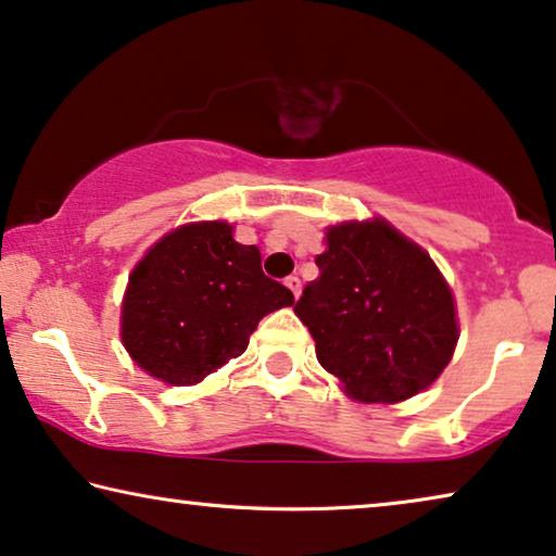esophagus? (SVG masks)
<instances>
[{
	"mask_svg": "<svg viewBox=\"0 0 556 556\" xmlns=\"http://www.w3.org/2000/svg\"><path fill=\"white\" fill-rule=\"evenodd\" d=\"M285 285H287L289 289H292V294H294V296H300V292H302V279H300V277H296V275L287 277V279H285Z\"/></svg>",
	"mask_w": 556,
	"mask_h": 556,
	"instance_id": "obj_1",
	"label": "esophagus"
}]
</instances>
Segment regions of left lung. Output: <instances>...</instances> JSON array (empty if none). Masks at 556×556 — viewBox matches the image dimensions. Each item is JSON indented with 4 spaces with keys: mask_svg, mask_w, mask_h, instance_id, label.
I'll return each mask as SVG.
<instances>
[{
    "mask_svg": "<svg viewBox=\"0 0 556 556\" xmlns=\"http://www.w3.org/2000/svg\"><path fill=\"white\" fill-rule=\"evenodd\" d=\"M319 277L296 317L315 338L319 365L363 403H397L426 390L458 340L451 289L424 249L386 222L327 231Z\"/></svg>",
    "mask_w": 556,
    "mask_h": 556,
    "instance_id": "1",
    "label": "left lung"
}]
</instances>
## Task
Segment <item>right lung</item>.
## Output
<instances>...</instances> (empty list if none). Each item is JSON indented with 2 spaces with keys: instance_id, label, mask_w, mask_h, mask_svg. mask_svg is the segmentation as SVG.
<instances>
[{
  "instance_id": "obj_1",
  "label": "right lung",
  "mask_w": 556,
  "mask_h": 556,
  "mask_svg": "<svg viewBox=\"0 0 556 556\" xmlns=\"http://www.w3.org/2000/svg\"><path fill=\"white\" fill-rule=\"evenodd\" d=\"M224 222L186 224L132 269L123 345L153 378L193 386L247 350L260 319L294 294L262 271V254Z\"/></svg>"
}]
</instances>
